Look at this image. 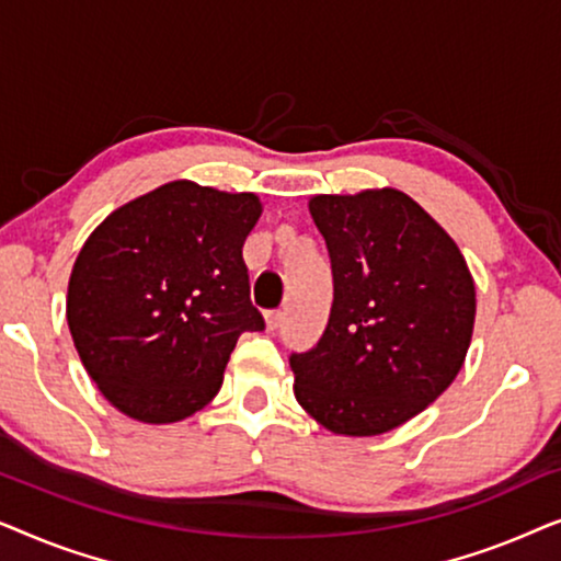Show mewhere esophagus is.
I'll return each instance as SVG.
<instances>
[{
  "mask_svg": "<svg viewBox=\"0 0 561 561\" xmlns=\"http://www.w3.org/2000/svg\"><path fill=\"white\" fill-rule=\"evenodd\" d=\"M280 324H283V313H280V311L265 313V327H267V332H278Z\"/></svg>",
  "mask_w": 561,
  "mask_h": 561,
  "instance_id": "esophagus-1",
  "label": "esophagus"
}]
</instances>
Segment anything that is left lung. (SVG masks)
I'll list each match as a JSON object with an SVG mask.
<instances>
[{
  "label": "left lung",
  "instance_id": "8db88e82",
  "mask_svg": "<svg viewBox=\"0 0 561 561\" xmlns=\"http://www.w3.org/2000/svg\"><path fill=\"white\" fill-rule=\"evenodd\" d=\"M334 304L319 344L290 355L301 409L332 434L378 436L434 403L472 342L474 280L457 242L409 194L309 198Z\"/></svg>",
  "mask_w": 561,
  "mask_h": 561
}]
</instances>
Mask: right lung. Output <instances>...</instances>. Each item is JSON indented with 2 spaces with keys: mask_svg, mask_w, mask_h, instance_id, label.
Listing matches in <instances>:
<instances>
[{
  "mask_svg": "<svg viewBox=\"0 0 561 561\" xmlns=\"http://www.w3.org/2000/svg\"><path fill=\"white\" fill-rule=\"evenodd\" d=\"M263 204L171 181L114 209L76 257L66 319L102 396L175 424L219 393L237 340L260 332L242 244Z\"/></svg>",
  "mask_w": 561,
  "mask_h": 561,
  "instance_id": "1",
  "label": "right lung"
}]
</instances>
